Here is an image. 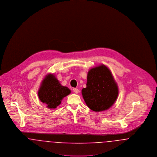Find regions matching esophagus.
<instances>
[{
  "label": "esophagus",
  "instance_id": "esophagus-1",
  "mask_svg": "<svg viewBox=\"0 0 157 157\" xmlns=\"http://www.w3.org/2000/svg\"><path fill=\"white\" fill-rule=\"evenodd\" d=\"M73 91H74L75 93H76V94L79 93V90H78V88H73Z\"/></svg>",
  "mask_w": 157,
  "mask_h": 157
}]
</instances>
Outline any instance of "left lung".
<instances>
[{
    "label": "left lung",
    "instance_id": "left-lung-1",
    "mask_svg": "<svg viewBox=\"0 0 157 157\" xmlns=\"http://www.w3.org/2000/svg\"><path fill=\"white\" fill-rule=\"evenodd\" d=\"M82 94L91 110L99 112L108 109L119 94L117 84L110 70L102 64L89 70L87 87L82 88Z\"/></svg>",
    "mask_w": 157,
    "mask_h": 157
}]
</instances>
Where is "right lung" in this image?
<instances>
[{"mask_svg":"<svg viewBox=\"0 0 157 157\" xmlns=\"http://www.w3.org/2000/svg\"><path fill=\"white\" fill-rule=\"evenodd\" d=\"M71 93L70 89L61 86L53 74L47 75L41 82L38 91L39 99L48 108H56L63 98Z\"/></svg>","mask_w":157,"mask_h":157,"instance_id":"add662e5","label":"right lung"}]
</instances>
